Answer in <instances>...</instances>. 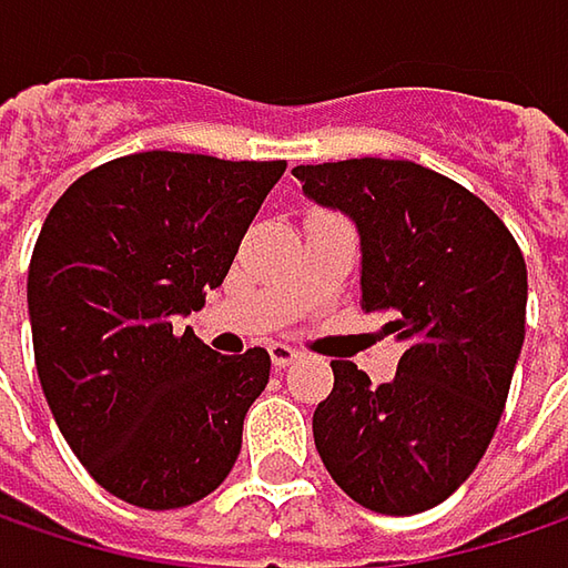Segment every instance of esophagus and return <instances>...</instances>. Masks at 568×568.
Returning <instances> with one entry per match:
<instances>
[{
  "mask_svg": "<svg viewBox=\"0 0 568 568\" xmlns=\"http://www.w3.org/2000/svg\"><path fill=\"white\" fill-rule=\"evenodd\" d=\"M302 353L295 351V347H288V344H270V359H273V366L276 369H285L288 363H295Z\"/></svg>",
  "mask_w": 568,
  "mask_h": 568,
  "instance_id": "1",
  "label": "esophagus"
}]
</instances>
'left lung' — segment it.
Returning <instances> with one entry per match:
<instances>
[{"mask_svg": "<svg viewBox=\"0 0 568 568\" xmlns=\"http://www.w3.org/2000/svg\"><path fill=\"white\" fill-rule=\"evenodd\" d=\"M302 192L359 234V308L405 344L392 383L334 359L315 408L324 469L379 515H417L473 476L524 347L527 266L479 195L412 160L295 166Z\"/></svg>", "mask_w": 568, "mask_h": 568, "instance_id": "8db88e82", "label": "left lung"}]
</instances>
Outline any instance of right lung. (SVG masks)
Returning a JSON list of instances; mask_svg holds the SVG:
<instances>
[{"instance_id":"right-lung-1","label":"right lung","mask_w":568,"mask_h":568,"mask_svg":"<svg viewBox=\"0 0 568 568\" xmlns=\"http://www.w3.org/2000/svg\"><path fill=\"white\" fill-rule=\"evenodd\" d=\"M285 160L148 151L70 185L28 266L34 363L51 415L115 498L170 511L227 479L270 353L217 356L180 317L224 283Z\"/></svg>"}]
</instances>
